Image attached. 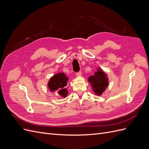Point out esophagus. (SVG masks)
I'll list each match as a JSON object with an SVG mask.
<instances>
[{"label": "esophagus", "instance_id": "34e87169", "mask_svg": "<svg viewBox=\"0 0 149 149\" xmlns=\"http://www.w3.org/2000/svg\"><path fill=\"white\" fill-rule=\"evenodd\" d=\"M76 76H81V71L77 72V73H76Z\"/></svg>", "mask_w": 149, "mask_h": 149}]
</instances>
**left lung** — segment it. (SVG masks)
Segmentation results:
<instances>
[{
    "instance_id": "8db88e82",
    "label": "left lung",
    "mask_w": 149,
    "mask_h": 149,
    "mask_svg": "<svg viewBox=\"0 0 149 149\" xmlns=\"http://www.w3.org/2000/svg\"><path fill=\"white\" fill-rule=\"evenodd\" d=\"M88 81L91 83L94 93L98 96L101 95L109 84L107 75L100 68H98L94 75L89 76Z\"/></svg>"
}]
</instances>
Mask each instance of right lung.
Masks as SVG:
<instances>
[{
	"mask_svg": "<svg viewBox=\"0 0 149 149\" xmlns=\"http://www.w3.org/2000/svg\"><path fill=\"white\" fill-rule=\"evenodd\" d=\"M68 78L63 73H60L54 75L48 82V86L51 91H58L59 95L65 97L68 95L66 88Z\"/></svg>",
	"mask_w": 149,
	"mask_h": 149,
	"instance_id": "right-lung-1",
	"label": "right lung"
}]
</instances>
